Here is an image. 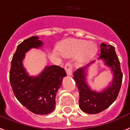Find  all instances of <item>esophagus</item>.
Masks as SVG:
<instances>
[{
  "instance_id": "34e87169",
  "label": "esophagus",
  "mask_w": 130,
  "mask_h": 130,
  "mask_svg": "<svg viewBox=\"0 0 130 130\" xmlns=\"http://www.w3.org/2000/svg\"><path fill=\"white\" fill-rule=\"evenodd\" d=\"M65 70L68 76L72 75V65L70 62H67L65 65Z\"/></svg>"
}]
</instances>
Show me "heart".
Returning <instances> with one entry per match:
<instances>
[{"label": "heart", "instance_id": "obj_1", "mask_svg": "<svg viewBox=\"0 0 130 130\" xmlns=\"http://www.w3.org/2000/svg\"><path fill=\"white\" fill-rule=\"evenodd\" d=\"M57 50L65 57L76 55V63L79 66L90 62L98 52L97 46L94 43L77 38H68L63 41L58 45Z\"/></svg>", "mask_w": 130, "mask_h": 130}]
</instances>
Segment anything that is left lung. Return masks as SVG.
<instances>
[{
    "label": "left lung",
    "mask_w": 130,
    "mask_h": 130,
    "mask_svg": "<svg viewBox=\"0 0 130 130\" xmlns=\"http://www.w3.org/2000/svg\"><path fill=\"white\" fill-rule=\"evenodd\" d=\"M99 59L103 60L105 65L110 68L113 74L111 83L101 92L92 90L87 85V69L90 64L74 72V79L79 92V107L83 111L87 114H98L109 107L116 99L121 87L123 74L114 46L102 43ZM94 62L95 60H93L91 63Z\"/></svg>",
    "instance_id": "8db88e82"
}]
</instances>
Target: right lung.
I'll list each match as a JSON object with an SVG mask.
<instances>
[{
    "instance_id": "obj_1",
    "label": "right lung",
    "mask_w": 130,
    "mask_h": 130,
    "mask_svg": "<svg viewBox=\"0 0 130 130\" xmlns=\"http://www.w3.org/2000/svg\"><path fill=\"white\" fill-rule=\"evenodd\" d=\"M31 36L19 44L11 62L9 81L16 98L21 104L36 114H48L54 110L56 96L65 70L57 65L46 66L37 76H30L23 65L25 53L31 48L41 47L43 42Z\"/></svg>"
}]
</instances>
